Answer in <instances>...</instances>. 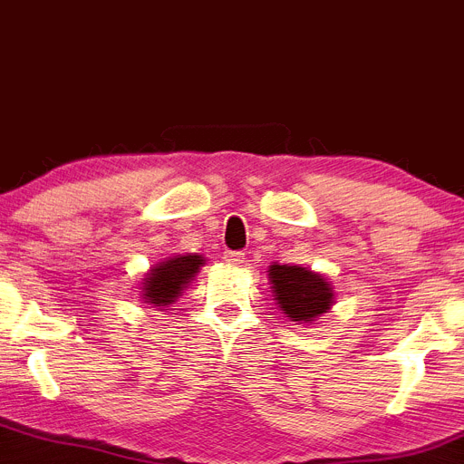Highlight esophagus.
I'll return each instance as SVG.
<instances>
[{
    "label": "esophagus",
    "mask_w": 464,
    "mask_h": 464,
    "mask_svg": "<svg viewBox=\"0 0 464 464\" xmlns=\"http://www.w3.org/2000/svg\"><path fill=\"white\" fill-rule=\"evenodd\" d=\"M244 253H239V250H225V262H228V264H233V266H239V264H244Z\"/></svg>",
    "instance_id": "esophagus-1"
}]
</instances>
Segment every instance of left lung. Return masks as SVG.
<instances>
[{
	"label": "left lung",
	"mask_w": 464,
	"mask_h": 464,
	"mask_svg": "<svg viewBox=\"0 0 464 464\" xmlns=\"http://www.w3.org/2000/svg\"><path fill=\"white\" fill-rule=\"evenodd\" d=\"M268 279L273 284L276 305L296 324L314 323L332 310L334 287L327 276L301 266L273 264L268 268Z\"/></svg>",
	"instance_id": "left-lung-1"
}]
</instances>
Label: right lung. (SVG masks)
<instances>
[{"instance_id": "add662e5", "label": "right lung", "mask_w": 464, "mask_h": 464, "mask_svg": "<svg viewBox=\"0 0 464 464\" xmlns=\"http://www.w3.org/2000/svg\"><path fill=\"white\" fill-rule=\"evenodd\" d=\"M205 264V257L200 255H174L165 262L154 264L150 273L143 276L141 296L148 305L165 307L174 303L180 296V292L191 284L200 266Z\"/></svg>"}]
</instances>
